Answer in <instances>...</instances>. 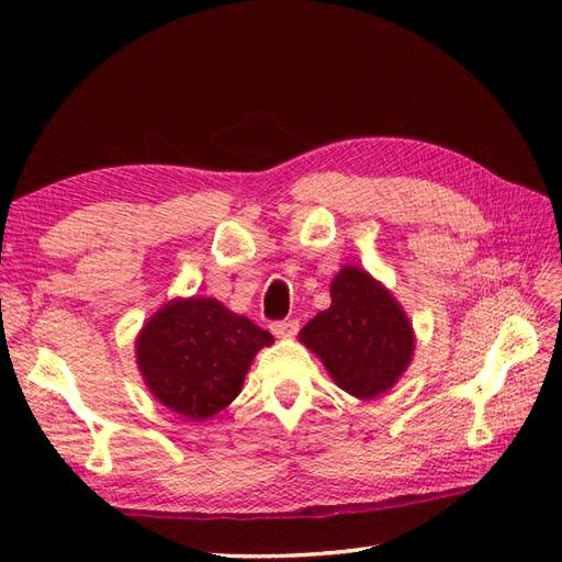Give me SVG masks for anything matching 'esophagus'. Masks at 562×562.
<instances>
[{
	"label": "esophagus",
	"mask_w": 562,
	"mask_h": 562,
	"mask_svg": "<svg viewBox=\"0 0 562 562\" xmlns=\"http://www.w3.org/2000/svg\"><path fill=\"white\" fill-rule=\"evenodd\" d=\"M270 330H272V336H278V338H292V336H296V330H300V324H296V321H274V324H270Z\"/></svg>",
	"instance_id": "34e87169"
}]
</instances>
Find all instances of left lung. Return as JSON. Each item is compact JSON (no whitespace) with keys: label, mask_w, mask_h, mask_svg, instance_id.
<instances>
[{"label":"left lung","mask_w":562,"mask_h":562,"mask_svg":"<svg viewBox=\"0 0 562 562\" xmlns=\"http://www.w3.org/2000/svg\"><path fill=\"white\" fill-rule=\"evenodd\" d=\"M333 381L360 401L386 393L408 369L415 336L403 306L372 274L345 266L330 282V306L300 330Z\"/></svg>","instance_id":"8db88e82"}]
</instances>
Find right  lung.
<instances>
[{
    "mask_svg": "<svg viewBox=\"0 0 562 562\" xmlns=\"http://www.w3.org/2000/svg\"><path fill=\"white\" fill-rule=\"evenodd\" d=\"M266 345L272 336L250 318L210 296H190L169 302L147 321L135 357L154 398L188 420H207L238 396Z\"/></svg>",
    "mask_w": 562,
    "mask_h": 562,
    "instance_id": "right-lung-1",
    "label": "right lung"
}]
</instances>
